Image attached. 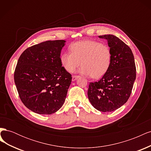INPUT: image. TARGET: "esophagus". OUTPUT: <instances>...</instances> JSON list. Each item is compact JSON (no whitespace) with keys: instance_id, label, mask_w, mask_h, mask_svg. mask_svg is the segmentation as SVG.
<instances>
[{"instance_id":"obj_1","label":"esophagus","mask_w":151,"mask_h":151,"mask_svg":"<svg viewBox=\"0 0 151 151\" xmlns=\"http://www.w3.org/2000/svg\"><path fill=\"white\" fill-rule=\"evenodd\" d=\"M80 76H76V75H74V76H72V81H76L77 78H79Z\"/></svg>"}]
</instances>
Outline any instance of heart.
<instances>
[{"label": "heart", "mask_w": 151, "mask_h": 151, "mask_svg": "<svg viewBox=\"0 0 151 151\" xmlns=\"http://www.w3.org/2000/svg\"><path fill=\"white\" fill-rule=\"evenodd\" d=\"M70 52L63 53L60 62L64 69L72 73L81 63L79 71L94 79H99L108 71L113 53L108 45L94 40H83L72 43Z\"/></svg>", "instance_id": "b5f03b06"}]
</instances>
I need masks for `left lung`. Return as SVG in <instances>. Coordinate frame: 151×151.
<instances>
[{
	"label": "left lung",
	"instance_id": "obj_1",
	"mask_svg": "<svg viewBox=\"0 0 151 151\" xmlns=\"http://www.w3.org/2000/svg\"><path fill=\"white\" fill-rule=\"evenodd\" d=\"M99 38L108 40L112 62L101 79L89 83L88 96L94 108L109 112L120 108L129 99L136 78V67L131 49L120 39L111 35Z\"/></svg>",
	"mask_w": 151,
	"mask_h": 151
}]
</instances>
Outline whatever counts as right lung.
<instances>
[{
	"label": "right lung",
	"instance_id": "1",
	"mask_svg": "<svg viewBox=\"0 0 151 151\" xmlns=\"http://www.w3.org/2000/svg\"><path fill=\"white\" fill-rule=\"evenodd\" d=\"M64 40H49L25 50L18 59L14 78L25 106L41 115L57 111L65 102L72 76L62 66Z\"/></svg>",
	"mask_w": 151,
	"mask_h": 151
}]
</instances>
